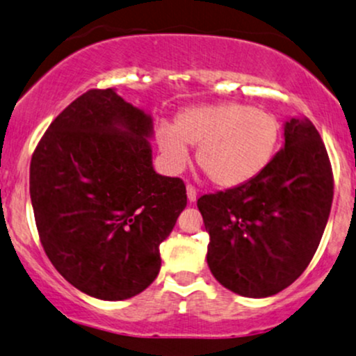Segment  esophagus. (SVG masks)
Masks as SVG:
<instances>
[{
	"label": "esophagus",
	"instance_id": "esophagus-1",
	"mask_svg": "<svg viewBox=\"0 0 356 356\" xmlns=\"http://www.w3.org/2000/svg\"><path fill=\"white\" fill-rule=\"evenodd\" d=\"M187 199H189V202H195V199H197V189L192 184H187Z\"/></svg>",
	"mask_w": 356,
	"mask_h": 356
}]
</instances>
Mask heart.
Listing matches in <instances>:
<instances>
[{
	"instance_id": "obj_1",
	"label": "heart",
	"mask_w": 356,
	"mask_h": 356,
	"mask_svg": "<svg viewBox=\"0 0 356 356\" xmlns=\"http://www.w3.org/2000/svg\"><path fill=\"white\" fill-rule=\"evenodd\" d=\"M277 137L280 122L273 113L239 102L189 107L175 125L157 127V144L170 165H186L189 145L199 147V167L224 187L256 177L271 161Z\"/></svg>"
}]
</instances>
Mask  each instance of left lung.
Instances as JSON below:
<instances>
[{"instance_id": "8db88e82", "label": "left lung", "mask_w": 356, "mask_h": 356, "mask_svg": "<svg viewBox=\"0 0 356 356\" xmlns=\"http://www.w3.org/2000/svg\"><path fill=\"white\" fill-rule=\"evenodd\" d=\"M332 202V162L320 134L312 122L291 118L284 149L256 177L197 199L211 273L241 296L283 291L312 263Z\"/></svg>"}]
</instances>
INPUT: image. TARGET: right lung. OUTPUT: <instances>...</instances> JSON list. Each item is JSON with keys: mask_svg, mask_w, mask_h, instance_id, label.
Returning <instances> with one entry per match:
<instances>
[{"mask_svg": "<svg viewBox=\"0 0 356 356\" xmlns=\"http://www.w3.org/2000/svg\"><path fill=\"white\" fill-rule=\"evenodd\" d=\"M152 120L112 88L73 100L40 138L30 195L40 241L68 283L120 301L161 269L159 246L187 204L186 184L159 175Z\"/></svg>", "mask_w": 356, "mask_h": 356, "instance_id": "obj_1", "label": "right lung"}]
</instances>
